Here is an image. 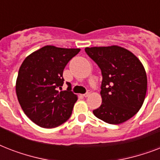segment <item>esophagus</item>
<instances>
[{
  "instance_id": "1",
  "label": "esophagus",
  "mask_w": 160,
  "mask_h": 160,
  "mask_svg": "<svg viewBox=\"0 0 160 160\" xmlns=\"http://www.w3.org/2000/svg\"><path fill=\"white\" fill-rule=\"evenodd\" d=\"M90 91H87V92L85 93V94H84V95H83V96H84V97H88V96H90Z\"/></svg>"
}]
</instances>
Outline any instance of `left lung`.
<instances>
[{"mask_svg": "<svg viewBox=\"0 0 160 160\" xmlns=\"http://www.w3.org/2000/svg\"><path fill=\"white\" fill-rule=\"evenodd\" d=\"M101 70L102 103L93 113L108 124L127 121L143 105L147 91V75L139 59L119 46L85 49Z\"/></svg>", "mask_w": 160, "mask_h": 160, "instance_id": "obj_1", "label": "left lung"}]
</instances>
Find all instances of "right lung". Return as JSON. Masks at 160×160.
Instances as JSON below:
<instances>
[{
	"mask_svg": "<svg viewBox=\"0 0 160 160\" xmlns=\"http://www.w3.org/2000/svg\"><path fill=\"white\" fill-rule=\"evenodd\" d=\"M80 51L77 48L46 46L24 60L19 69L16 92L21 109L31 121L42 128H55L70 119L77 95L61 90L63 70Z\"/></svg>",
	"mask_w": 160,
	"mask_h": 160,
	"instance_id": "add662e5",
	"label": "right lung"
}]
</instances>
